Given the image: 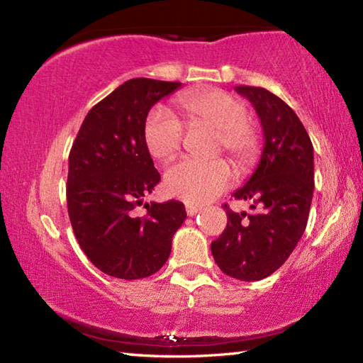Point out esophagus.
Listing matches in <instances>:
<instances>
[{
  "label": "esophagus",
  "mask_w": 363,
  "mask_h": 363,
  "mask_svg": "<svg viewBox=\"0 0 363 363\" xmlns=\"http://www.w3.org/2000/svg\"><path fill=\"white\" fill-rule=\"evenodd\" d=\"M186 211L189 216H195L196 213L201 211V206L200 205H194V203H186Z\"/></svg>",
  "instance_id": "esophagus-1"
}]
</instances>
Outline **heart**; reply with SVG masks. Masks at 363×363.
I'll return each mask as SVG.
<instances>
[{"instance_id": "b5f03b06", "label": "heart", "mask_w": 363, "mask_h": 363, "mask_svg": "<svg viewBox=\"0 0 363 363\" xmlns=\"http://www.w3.org/2000/svg\"><path fill=\"white\" fill-rule=\"evenodd\" d=\"M179 106L190 126L206 125L218 130L214 153L225 152L242 171L257 162L261 138L248 120V107L242 99L223 89H200L184 93ZM184 133V123L167 107H155L145 120V145L150 155L162 162L177 155ZM230 167L223 158L182 160L164 174L167 192L194 205L214 200L230 186Z\"/></svg>"}]
</instances>
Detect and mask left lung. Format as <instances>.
I'll return each mask as SVG.
<instances>
[{
	"label": "left lung",
	"instance_id": "8db88e82",
	"mask_svg": "<svg viewBox=\"0 0 363 363\" xmlns=\"http://www.w3.org/2000/svg\"><path fill=\"white\" fill-rule=\"evenodd\" d=\"M253 104L264 131L261 160L237 200H251L253 214L224 203L227 225L211 243L214 261L225 275L255 281L274 274L303 237L314 194V147L293 108L256 86H237Z\"/></svg>",
	"mask_w": 363,
	"mask_h": 363
}]
</instances>
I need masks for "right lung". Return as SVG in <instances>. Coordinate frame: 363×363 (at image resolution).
<instances>
[{"label":"right lung","instance_id":"obj_1","mask_svg":"<svg viewBox=\"0 0 363 363\" xmlns=\"http://www.w3.org/2000/svg\"><path fill=\"white\" fill-rule=\"evenodd\" d=\"M181 83L133 78L89 110L69 155L67 208L79 247L110 277L145 279L163 267L187 213L177 200L145 203L160 182L145 145L149 110Z\"/></svg>","mask_w":363,"mask_h":363}]
</instances>
